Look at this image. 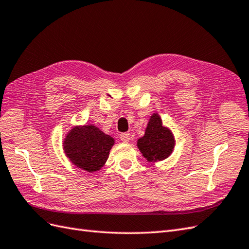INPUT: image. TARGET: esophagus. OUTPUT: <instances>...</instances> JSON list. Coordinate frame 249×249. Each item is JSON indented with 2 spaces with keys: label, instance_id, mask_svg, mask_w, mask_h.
Wrapping results in <instances>:
<instances>
[{
  "label": "esophagus",
  "instance_id": "1",
  "mask_svg": "<svg viewBox=\"0 0 249 249\" xmlns=\"http://www.w3.org/2000/svg\"><path fill=\"white\" fill-rule=\"evenodd\" d=\"M120 138H121V140H122L124 143H128L130 141V133L124 132V133H122V135L120 136Z\"/></svg>",
  "mask_w": 249,
  "mask_h": 249
}]
</instances>
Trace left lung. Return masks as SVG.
<instances>
[{
	"label": "left lung",
	"mask_w": 249,
	"mask_h": 249,
	"mask_svg": "<svg viewBox=\"0 0 249 249\" xmlns=\"http://www.w3.org/2000/svg\"><path fill=\"white\" fill-rule=\"evenodd\" d=\"M175 145L176 140L173 130L163 125L161 116L155 111L148 120L144 136L138 139L139 150L147 162L156 163L170 157Z\"/></svg>",
	"instance_id": "obj_1"
}]
</instances>
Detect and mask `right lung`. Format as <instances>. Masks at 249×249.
<instances>
[{
  "mask_svg": "<svg viewBox=\"0 0 249 249\" xmlns=\"http://www.w3.org/2000/svg\"><path fill=\"white\" fill-rule=\"evenodd\" d=\"M114 139L94 124L74 125L63 139L62 147L68 160L87 173H97L104 166Z\"/></svg>",
  "mask_w": 249,
  "mask_h": 249,
  "instance_id": "right-lung-1",
  "label": "right lung"
}]
</instances>
